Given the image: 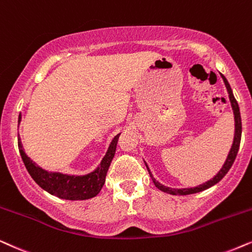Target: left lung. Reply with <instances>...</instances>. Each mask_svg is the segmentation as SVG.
Segmentation results:
<instances>
[{"mask_svg": "<svg viewBox=\"0 0 252 252\" xmlns=\"http://www.w3.org/2000/svg\"><path fill=\"white\" fill-rule=\"evenodd\" d=\"M221 77H222L224 85H226L228 95H229V100L231 103V108H233V112H234V119H235V135H234V142H233V145H231V149L229 151V154H228V157L226 159V162L223 163L222 168L219 170V173H218L217 175L213 177V179H211L210 181H207V182H205V183L200 184V186H198V187L186 188V189H173V188H168V187L162 186V184H160L158 181H156V179H154L153 175L150 172L149 167H147V165L145 163L147 167V170H149V173H150L151 179H152V181H153L154 186H156L159 190L163 191V192L170 193V194H191V193L200 192V191L209 189V188H211L212 186H214V184H217L218 182H219L220 180H222V177L228 173V170L230 169V167L233 166L234 161H235V158H236L237 152H239V149H240L241 135H242V122H241V114H240L239 103H237L236 99L234 98L233 91H231L229 83H228V80L226 79V77H224L223 75H221Z\"/></svg>", "mask_w": 252, "mask_h": 252, "instance_id": "1", "label": "left lung"}]
</instances>
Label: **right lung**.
Instances as JSON below:
<instances>
[{
	"mask_svg": "<svg viewBox=\"0 0 252 252\" xmlns=\"http://www.w3.org/2000/svg\"><path fill=\"white\" fill-rule=\"evenodd\" d=\"M21 120L22 116L19 114L18 123L21 122ZM119 136L120 135L114 137V139L108 147V151H107L106 156L103 157L98 168L94 172L84 176L65 175V174L61 173H49L47 170L40 168L38 165H35V162H33L26 156L19 138L18 149L26 169H28L29 174L32 176V179L35 181V183L39 187H41L47 192L54 194V196L59 197V198L69 200H84L95 197L100 192V190H101L103 183H105L110 162H112L113 158L115 156Z\"/></svg>",
	"mask_w": 252,
	"mask_h": 252,
	"instance_id": "add662e5",
	"label": "right lung"
}]
</instances>
